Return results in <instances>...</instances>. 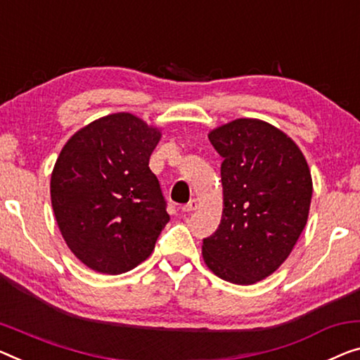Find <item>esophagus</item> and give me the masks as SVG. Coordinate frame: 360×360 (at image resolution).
<instances>
[{"instance_id":"esophagus-1","label":"esophagus","mask_w":360,"mask_h":360,"mask_svg":"<svg viewBox=\"0 0 360 360\" xmlns=\"http://www.w3.org/2000/svg\"><path fill=\"white\" fill-rule=\"evenodd\" d=\"M197 207H198V202L195 200V198H192V200H191L189 203H186V205L182 207V212H184V213H191V212L197 210Z\"/></svg>"}]
</instances>
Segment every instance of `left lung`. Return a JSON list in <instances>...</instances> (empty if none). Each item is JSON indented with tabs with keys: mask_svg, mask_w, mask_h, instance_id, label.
I'll list each match as a JSON object with an SVG mask.
<instances>
[{
	"mask_svg": "<svg viewBox=\"0 0 360 360\" xmlns=\"http://www.w3.org/2000/svg\"><path fill=\"white\" fill-rule=\"evenodd\" d=\"M223 157V214L203 239L205 265L224 281L254 284L281 266L307 224L312 176L291 137L240 117L208 134Z\"/></svg>",
	"mask_w": 360,
	"mask_h": 360,
	"instance_id": "obj_1",
	"label": "left lung"
}]
</instances>
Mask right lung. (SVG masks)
Returning <instances> with one entry per match:
<instances>
[{
  "instance_id": "add662e5",
  "label": "right lung",
  "mask_w": 360,
  "mask_h": 360,
  "mask_svg": "<svg viewBox=\"0 0 360 360\" xmlns=\"http://www.w3.org/2000/svg\"><path fill=\"white\" fill-rule=\"evenodd\" d=\"M162 131L131 112L95 120L64 143L51 173V207L85 266L121 275L147 260L169 221L148 168Z\"/></svg>"
}]
</instances>
